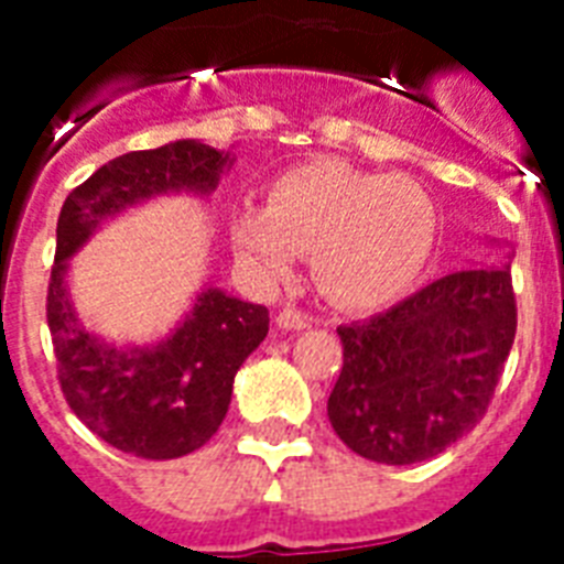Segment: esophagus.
<instances>
[{"label": "esophagus", "mask_w": 564, "mask_h": 564, "mask_svg": "<svg viewBox=\"0 0 564 564\" xmlns=\"http://www.w3.org/2000/svg\"><path fill=\"white\" fill-rule=\"evenodd\" d=\"M274 322H278V327H281V330H304V327L313 325V318L295 307H283Z\"/></svg>", "instance_id": "1"}]
</instances>
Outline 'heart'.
<instances>
[{"mask_svg":"<svg viewBox=\"0 0 564 564\" xmlns=\"http://www.w3.org/2000/svg\"><path fill=\"white\" fill-rule=\"evenodd\" d=\"M438 213L427 189L403 175H377L339 161L292 166L269 184L265 207L239 204L228 234L246 269L286 283L299 254L345 310H377L415 286L436 246Z\"/></svg>","mask_w":564,"mask_h":564,"instance_id":"1","label":"heart"}]
</instances>
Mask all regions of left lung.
I'll use <instances>...</instances> for the list:
<instances>
[{
  "instance_id": "8db88e82",
  "label": "left lung",
  "mask_w": 564,
  "mask_h": 564,
  "mask_svg": "<svg viewBox=\"0 0 564 564\" xmlns=\"http://www.w3.org/2000/svg\"><path fill=\"white\" fill-rule=\"evenodd\" d=\"M516 325L509 263L445 274L343 325V371L327 398L336 436L383 465L442 454L486 415Z\"/></svg>"
}]
</instances>
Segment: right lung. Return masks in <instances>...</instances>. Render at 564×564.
<instances>
[{
	"mask_svg": "<svg viewBox=\"0 0 564 564\" xmlns=\"http://www.w3.org/2000/svg\"><path fill=\"white\" fill-rule=\"evenodd\" d=\"M230 163V152L198 140L128 152L66 195L57 216L46 299L57 380L69 410L122 454L175 459L198 451L228 412L239 366L269 334V310L207 286L170 336L122 348L78 318L66 286L69 257L128 207L158 195H210Z\"/></svg>",
	"mask_w": 564,
	"mask_h": 564,
	"instance_id": "obj_1",
	"label": "right lung"
}]
</instances>
